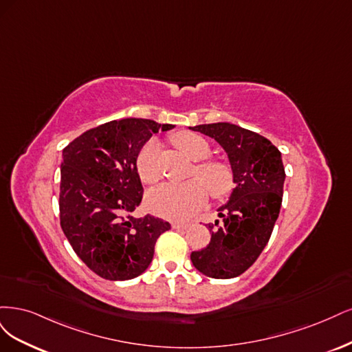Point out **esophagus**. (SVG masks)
<instances>
[{"instance_id":"obj_1","label":"esophagus","mask_w":352,"mask_h":352,"mask_svg":"<svg viewBox=\"0 0 352 352\" xmlns=\"http://www.w3.org/2000/svg\"><path fill=\"white\" fill-rule=\"evenodd\" d=\"M190 226V223H183V222H174L173 223V228L177 230V231H183V230H187Z\"/></svg>"}]
</instances>
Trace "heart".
<instances>
[{
  "label": "heart",
  "instance_id": "b5f03b06",
  "mask_svg": "<svg viewBox=\"0 0 352 352\" xmlns=\"http://www.w3.org/2000/svg\"><path fill=\"white\" fill-rule=\"evenodd\" d=\"M174 144L192 161H201L209 155V144L201 135L190 131L174 134ZM139 177L146 184H155L161 178L160 142L151 139L140 149L135 160ZM196 171L208 186L200 179H190L186 183H166L152 190L146 203L149 210L157 217L171 221H183L205 206L208 188L212 196L221 197L232 188V174L230 168L219 162H206L196 165Z\"/></svg>",
  "mask_w": 352,
  "mask_h": 352
}]
</instances>
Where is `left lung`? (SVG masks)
Masks as SVG:
<instances>
[{
	"instance_id": "1",
	"label": "left lung",
	"mask_w": 352,
	"mask_h": 352,
	"mask_svg": "<svg viewBox=\"0 0 352 352\" xmlns=\"http://www.w3.org/2000/svg\"><path fill=\"white\" fill-rule=\"evenodd\" d=\"M217 140L232 171L228 201L218 208L219 219L209 223L208 247L191 253L200 274L230 279L250 267L263 252L282 205L285 169L282 155L263 135L231 122L190 127Z\"/></svg>"
}]
</instances>
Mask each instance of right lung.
<instances>
[{
	"label": "right lung",
	"mask_w": 352,
	"mask_h": 352,
	"mask_svg": "<svg viewBox=\"0 0 352 352\" xmlns=\"http://www.w3.org/2000/svg\"><path fill=\"white\" fill-rule=\"evenodd\" d=\"M160 129L174 126L144 118L114 120L85 131L63 151L61 228L76 254L104 279L142 275L152 262L157 236L171 228L151 214H129L143 196L135 160Z\"/></svg>",
	"instance_id": "add662e5"
}]
</instances>
